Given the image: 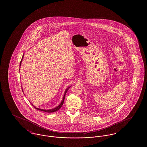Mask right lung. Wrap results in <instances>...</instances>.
I'll list each match as a JSON object with an SVG mask.
<instances>
[{"instance_id":"obj_1","label":"right lung","mask_w":147,"mask_h":147,"mask_svg":"<svg viewBox=\"0 0 147 147\" xmlns=\"http://www.w3.org/2000/svg\"><path fill=\"white\" fill-rule=\"evenodd\" d=\"M24 55H23V56H22V58H23V57H24ZM22 59H21V62H20V65H21V62H22ZM70 88V87H69V88H67L66 90H65V94H64V96H63V100L62 101V102H61V104H59V105L57 106V107H55L54 109H38V108H36V107H35V106H34V108L35 109H38V110H40V111H43V112H47V113H52V112H56V111H58L62 106V105L63 104V102H64V98H65V94H66V93L67 91V90H68V89Z\"/></svg>"}]
</instances>
